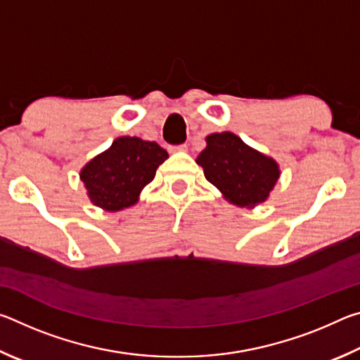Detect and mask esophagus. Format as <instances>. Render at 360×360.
<instances>
[{
    "mask_svg": "<svg viewBox=\"0 0 360 360\" xmlns=\"http://www.w3.org/2000/svg\"><path fill=\"white\" fill-rule=\"evenodd\" d=\"M174 150H187V144H179V146H174Z\"/></svg>",
    "mask_w": 360,
    "mask_h": 360,
    "instance_id": "obj_1",
    "label": "esophagus"
}]
</instances>
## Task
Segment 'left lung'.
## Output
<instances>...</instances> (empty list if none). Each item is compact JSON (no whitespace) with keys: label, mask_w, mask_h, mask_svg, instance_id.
Returning a JSON list of instances; mask_svg holds the SVG:
<instances>
[{"label":"left lung","mask_w":360,"mask_h":360,"mask_svg":"<svg viewBox=\"0 0 360 360\" xmlns=\"http://www.w3.org/2000/svg\"><path fill=\"white\" fill-rule=\"evenodd\" d=\"M197 163L205 178L231 203L254 206L265 202L279 178L276 162L254 150L233 133H214L206 138V148Z\"/></svg>","instance_id":"left-lung-1"}]
</instances>
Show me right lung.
Here are the masks:
<instances>
[{
    "instance_id": "add662e5",
    "label": "right lung",
    "mask_w": 360,
    "mask_h": 360,
    "mask_svg": "<svg viewBox=\"0 0 360 360\" xmlns=\"http://www.w3.org/2000/svg\"><path fill=\"white\" fill-rule=\"evenodd\" d=\"M167 158V150L157 143L122 136L82 168L81 179L94 205L119 211L136 203L138 193Z\"/></svg>"
}]
</instances>
